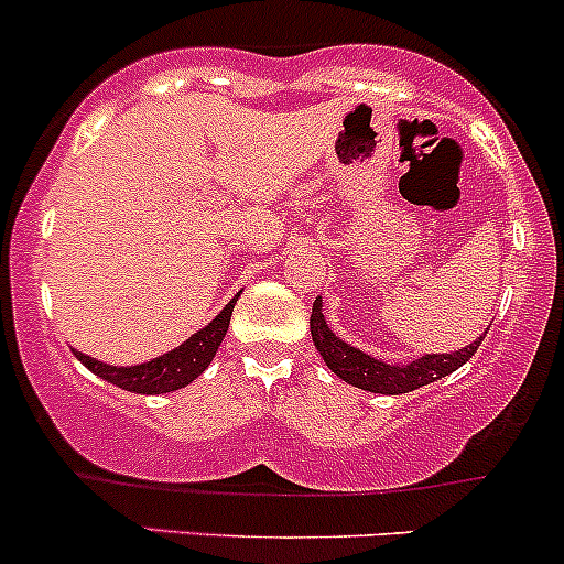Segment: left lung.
I'll list each match as a JSON object with an SVG mask.
<instances>
[{
	"label": "left lung",
	"instance_id": "left-lung-1",
	"mask_svg": "<svg viewBox=\"0 0 564 564\" xmlns=\"http://www.w3.org/2000/svg\"><path fill=\"white\" fill-rule=\"evenodd\" d=\"M311 338H314V346L318 355L324 357L329 371L344 379L346 384L368 392H382V395H401V392H412L423 388V384L436 382V379L447 377V373L464 366L475 355L486 333L475 344L451 351V355H425L420 360L406 362V366H390V362L377 360V357L366 355L357 346L340 340L324 322L322 297H316L314 308H311Z\"/></svg>",
	"mask_w": 564,
	"mask_h": 564
}]
</instances>
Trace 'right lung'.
<instances>
[{
	"label": "right lung",
	"mask_w": 564,
	"mask_h": 564,
	"mask_svg": "<svg viewBox=\"0 0 564 564\" xmlns=\"http://www.w3.org/2000/svg\"><path fill=\"white\" fill-rule=\"evenodd\" d=\"M240 297V294H237ZM235 300H229L224 311L202 327L198 333H193L185 344H180L176 349L166 351V355L155 357L150 362H141V366H106V362L95 360V357L82 355V351L73 349V355L95 373V377L106 379V382L117 384V388L128 392H141V395H161V392H174L180 388H187L196 377H202L204 368L213 362L215 351H218L220 340H224L226 329H229L231 311H235Z\"/></svg>",
	"instance_id": "right-lung-1"
}]
</instances>
